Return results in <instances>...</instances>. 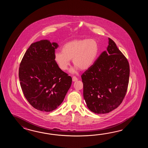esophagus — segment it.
Returning a JSON list of instances; mask_svg holds the SVG:
<instances>
[{
  "instance_id": "34e87169",
  "label": "esophagus",
  "mask_w": 148,
  "mask_h": 148,
  "mask_svg": "<svg viewBox=\"0 0 148 148\" xmlns=\"http://www.w3.org/2000/svg\"><path fill=\"white\" fill-rule=\"evenodd\" d=\"M78 80V78L75 77V76H73V82H76Z\"/></svg>"
}]
</instances>
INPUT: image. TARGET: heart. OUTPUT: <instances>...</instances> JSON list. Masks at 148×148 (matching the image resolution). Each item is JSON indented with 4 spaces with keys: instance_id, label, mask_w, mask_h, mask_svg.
I'll list each match as a JSON object with an SVG mask.
<instances>
[{
    "instance_id": "heart-1",
    "label": "heart",
    "mask_w": 148,
    "mask_h": 148,
    "mask_svg": "<svg viewBox=\"0 0 148 148\" xmlns=\"http://www.w3.org/2000/svg\"><path fill=\"white\" fill-rule=\"evenodd\" d=\"M98 53L99 44L96 40L79 38L63 44L61 51L54 53V60L60 69L66 71L73 59L75 67L71 71L75 73L79 69H89L96 60Z\"/></svg>"
}]
</instances>
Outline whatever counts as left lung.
<instances>
[{
	"label": "left lung",
	"mask_w": 148,
	"mask_h": 148,
	"mask_svg": "<svg viewBox=\"0 0 148 148\" xmlns=\"http://www.w3.org/2000/svg\"><path fill=\"white\" fill-rule=\"evenodd\" d=\"M129 76L128 61L108 38L107 51L82 75L84 98L89 110L106 114L119 107L125 96Z\"/></svg>",
	"instance_id": "8db88e82"
}]
</instances>
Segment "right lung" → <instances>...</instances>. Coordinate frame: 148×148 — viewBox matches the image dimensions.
I'll return each mask as SVG.
<instances>
[{
  "label": "right lung",
  "mask_w": 148,
  "mask_h": 148,
  "mask_svg": "<svg viewBox=\"0 0 148 148\" xmlns=\"http://www.w3.org/2000/svg\"><path fill=\"white\" fill-rule=\"evenodd\" d=\"M57 43L42 40L26 51L19 68L23 92L35 109L44 112L56 110L63 102L72 83L71 77L54 60Z\"/></svg>",
  "instance_id": "1"
}]
</instances>
